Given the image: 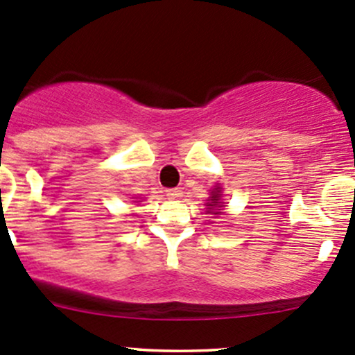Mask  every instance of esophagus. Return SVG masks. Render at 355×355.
Here are the masks:
<instances>
[{"label": "esophagus", "mask_w": 355, "mask_h": 355, "mask_svg": "<svg viewBox=\"0 0 355 355\" xmlns=\"http://www.w3.org/2000/svg\"><path fill=\"white\" fill-rule=\"evenodd\" d=\"M166 196H168V199H180L182 192L178 189H168Z\"/></svg>", "instance_id": "34e87169"}]
</instances>
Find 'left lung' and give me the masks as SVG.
<instances>
[{
	"instance_id": "8db88e82",
	"label": "left lung",
	"mask_w": 355,
	"mask_h": 355,
	"mask_svg": "<svg viewBox=\"0 0 355 355\" xmlns=\"http://www.w3.org/2000/svg\"><path fill=\"white\" fill-rule=\"evenodd\" d=\"M207 206V212H211V214H221L223 207H225V202H223V190L219 185H216L214 189H212L211 192V197L207 199L206 202Z\"/></svg>"
}]
</instances>
